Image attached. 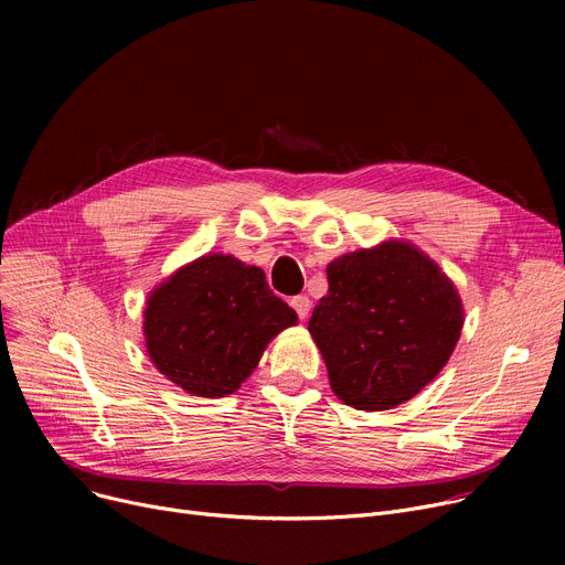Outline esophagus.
Segmentation results:
<instances>
[{"instance_id": "34e87169", "label": "esophagus", "mask_w": 565, "mask_h": 565, "mask_svg": "<svg viewBox=\"0 0 565 565\" xmlns=\"http://www.w3.org/2000/svg\"><path fill=\"white\" fill-rule=\"evenodd\" d=\"M290 307L295 309V313H298L302 320L309 316V309H311V302L307 295H295V298H290Z\"/></svg>"}]
</instances>
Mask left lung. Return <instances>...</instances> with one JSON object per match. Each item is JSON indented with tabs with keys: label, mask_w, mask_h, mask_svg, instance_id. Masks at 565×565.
<instances>
[{
	"label": "left lung",
	"mask_w": 565,
	"mask_h": 565,
	"mask_svg": "<svg viewBox=\"0 0 565 565\" xmlns=\"http://www.w3.org/2000/svg\"><path fill=\"white\" fill-rule=\"evenodd\" d=\"M328 281L309 332L345 405L392 409L449 362L465 311L451 279L422 249L384 241L343 254L328 265Z\"/></svg>",
	"instance_id": "obj_1"
}]
</instances>
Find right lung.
<instances>
[{"instance_id": "right-lung-1", "label": "right lung", "mask_w": 565, "mask_h": 565, "mask_svg": "<svg viewBox=\"0 0 565 565\" xmlns=\"http://www.w3.org/2000/svg\"><path fill=\"white\" fill-rule=\"evenodd\" d=\"M298 322L265 273L231 254H205L164 279L146 300V352L192 396L233 394L281 330Z\"/></svg>"}]
</instances>
